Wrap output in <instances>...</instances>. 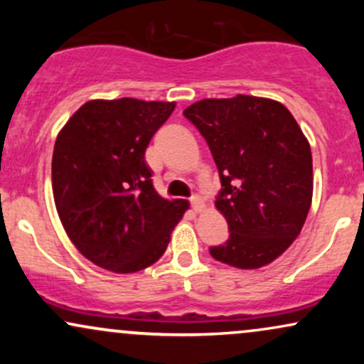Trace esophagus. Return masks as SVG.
Wrapping results in <instances>:
<instances>
[{
	"label": "esophagus",
	"mask_w": 364,
	"mask_h": 364,
	"mask_svg": "<svg viewBox=\"0 0 364 364\" xmlns=\"http://www.w3.org/2000/svg\"><path fill=\"white\" fill-rule=\"evenodd\" d=\"M191 208H193L196 214H202L203 208H205V203H203V200L200 196H193L191 198Z\"/></svg>",
	"instance_id": "1"
}]
</instances>
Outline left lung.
Instances as JSON below:
<instances>
[{"mask_svg": "<svg viewBox=\"0 0 364 364\" xmlns=\"http://www.w3.org/2000/svg\"><path fill=\"white\" fill-rule=\"evenodd\" d=\"M183 114L205 139L223 185L215 207L231 232L210 255L236 269L269 265L298 237L310 212L306 136L286 106L253 95L203 99Z\"/></svg>", "mask_w": 364, "mask_h": 364, "instance_id": "8db88e82", "label": "left lung"}]
</instances>
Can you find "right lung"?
<instances>
[{"label": "right lung", "instance_id": "obj_1", "mask_svg": "<svg viewBox=\"0 0 364 364\" xmlns=\"http://www.w3.org/2000/svg\"><path fill=\"white\" fill-rule=\"evenodd\" d=\"M176 102L89 101L63 127L53 152V195L63 228L87 260L116 274L156 263L186 200L162 198L145 150Z\"/></svg>", "mask_w": 364, "mask_h": 364}]
</instances>
